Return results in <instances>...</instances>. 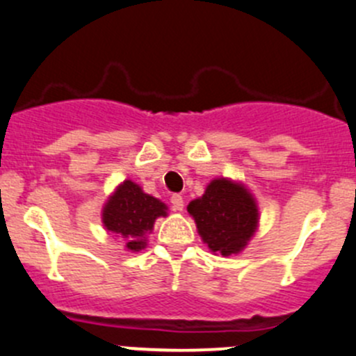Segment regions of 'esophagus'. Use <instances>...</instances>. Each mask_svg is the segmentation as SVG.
Listing matches in <instances>:
<instances>
[{
	"mask_svg": "<svg viewBox=\"0 0 356 356\" xmlns=\"http://www.w3.org/2000/svg\"><path fill=\"white\" fill-rule=\"evenodd\" d=\"M170 203H172V208H174L175 211L184 210V198H182L181 195H172Z\"/></svg>",
	"mask_w": 356,
	"mask_h": 356,
	"instance_id": "34e87169",
	"label": "esophagus"
}]
</instances>
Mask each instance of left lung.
Here are the masks:
<instances>
[{"label":"left lung","instance_id":"obj_1","mask_svg":"<svg viewBox=\"0 0 356 356\" xmlns=\"http://www.w3.org/2000/svg\"><path fill=\"white\" fill-rule=\"evenodd\" d=\"M188 211L213 254H236L245 250L258 227V207L243 184L213 179L204 195L188 204Z\"/></svg>","mask_w":356,"mask_h":356}]
</instances>
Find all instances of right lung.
<instances>
[{
    "label": "right lung",
    "instance_id": "right-lung-1",
    "mask_svg": "<svg viewBox=\"0 0 356 356\" xmlns=\"http://www.w3.org/2000/svg\"><path fill=\"white\" fill-rule=\"evenodd\" d=\"M158 217H167V204L146 195L136 182L124 181L103 207V225L111 234L127 239L129 251L146 248V234Z\"/></svg>",
    "mask_w": 356,
    "mask_h": 356
}]
</instances>
